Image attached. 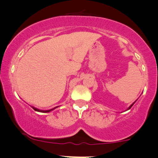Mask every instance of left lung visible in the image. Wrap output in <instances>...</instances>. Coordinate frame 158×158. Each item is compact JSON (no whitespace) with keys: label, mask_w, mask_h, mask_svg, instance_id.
Here are the masks:
<instances>
[{"label":"left lung","mask_w":158,"mask_h":158,"mask_svg":"<svg viewBox=\"0 0 158 158\" xmlns=\"http://www.w3.org/2000/svg\"><path fill=\"white\" fill-rule=\"evenodd\" d=\"M134 103H135V102H134V103H133V104H131V106H129V108H128V110H129V109H130V108H131V107H132V106H133V105H134Z\"/></svg>","instance_id":"left-lung-1"}]
</instances>
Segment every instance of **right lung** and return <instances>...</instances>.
Listing matches in <instances>:
<instances>
[{
	"label": "right lung",
	"instance_id": "obj_1",
	"mask_svg": "<svg viewBox=\"0 0 158 158\" xmlns=\"http://www.w3.org/2000/svg\"><path fill=\"white\" fill-rule=\"evenodd\" d=\"M56 108H57V107H56V108H52V109H50V110H40V109H37V108H34V107H32V108H33L34 110H35V111H38V112H41V113H48V112H50V111L54 110V109Z\"/></svg>",
	"mask_w": 158,
	"mask_h": 158
}]
</instances>
